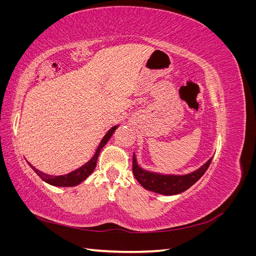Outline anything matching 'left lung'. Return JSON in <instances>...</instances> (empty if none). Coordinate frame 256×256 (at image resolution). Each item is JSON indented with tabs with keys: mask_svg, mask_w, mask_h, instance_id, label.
Listing matches in <instances>:
<instances>
[{
	"mask_svg": "<svg viewBox=\"0 0 256 256\" xmlns=\"http://www.w3.org/2000/svg\"><path fill=\"white\" fill-rule=\"evenodd\" d=\"M212 158L207 160L205 164L196 171L184 175L161 174L150 172L138 164L136 154L132 159V172L136 180L142 184L146 190L159 193L164 196H175L189 189L194 184L200 177L204 175L208 166H210Z\"/></svg>",
	"mask_w": 256,
	"mask_h": 256,
	"instance_id": "1",
	"label": "left lung"
}]
</instances>
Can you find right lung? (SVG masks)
Segmentation results:
<instances>
[{
  "instance_id": "obj_1",
  "label": "right lung",
  "mask_w": 256,
  "mask_h": 256,
  "mask_svg": "<svg viewBox=\"0 0 256 256\" xmlns=\"http://www.w3.org/2000/svg\"><path fill=\"white\" fill-rule=\"evenodd\" d=\"M118 127V125H116L114 127H112L108 132L104 134V136L102 138V140L100 141L96 152L94 156L92 157L90 160H88L86 164H83L82 166H80L79 168L74 170V171L65 174V175H60V176H53V175H49L46 174L40 170L36 168L35 166H33L32 164H30L28 161V164H30V166L34 170V172L40 176L44 182H46L47 184H51V186H56V187H74V186L81 184L83 180H86V178L94 172V170L96 168V164H97V159L100 152L104 148V146L109 142V140L111 138L112 134H114V131L116 130V128Z\"/></svg>"
}]
</instances>
